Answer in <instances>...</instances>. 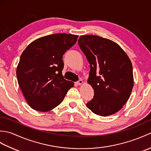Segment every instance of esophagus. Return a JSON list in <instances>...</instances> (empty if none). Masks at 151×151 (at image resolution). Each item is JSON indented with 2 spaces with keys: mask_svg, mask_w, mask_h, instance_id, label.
<instances>
[{
  "mask_svg": "<svg viewBox=\"0 0 151 151\" xmlns=\"http://www.w3.org/2000/svg\"><path fill=\"white\" fill-rule=\"evenodd\" d=\"M83 84V81H82V80H79V81H78L77 82H76V84H78V86H81Z\"/></svg>",
  "mask_w": 151,
  "mask_h": 151,
  "instance_id": "34e87169",
  "label": "esophagus"
}]
</instances>
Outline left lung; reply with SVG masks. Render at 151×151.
<instances>
[{"label": "left lung", "instance_id": "obj_1", "mask_svg": "<svg viewBox=\"0 0 151 151\" xmlns=\"http://www.w3.org/2000/svg\"><path fill=\"white\" fill-rule=\"evenodd\" d=\"M78 45L90 67L88 82L94 96L86 106L94 114L108 116L120 110L134 86L132 65L118 44L93 35L81 36Z\"/></svg>", "mask_w": 151, "mask_h": 151}]
</instances>
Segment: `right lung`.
<instances>
[{
    "instance_id": "add662e5",
    "label": "right lung",
    "mask_w": 151,
    "mask_h": 151,
    "mask_svg": "<svg viewBox=\"0 0 151 151\" xmlns=\"http://www.w3.org/2000/svg\"><path fill=\"white\" fill-rule=\"evenodd\" d=\"M77 38L73 34L48 35L33 41L22 53L16 75L24 98L34 110H52L73 87L74 83L62 75V58Z\"/></svg>"
}]
</instances>
